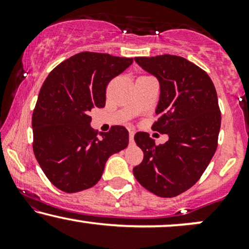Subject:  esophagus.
I'll return each instance as SVG.
<instances>
[{
  "mask_svg": "<svg viewBox=\"0 0 249 249\" xmlns=\"http://www.w3.org/2000/svg\"><path fill=\"white\" fill-rule=\"evenodd\" d=\"M128 136H130V142H133V138H134V131H130V132H128Z\"/></svg>",
  "mask_w": 249,
  "mask_h": 249,
  "instance_id": "obj_1",
  "label": "esophagus"
}]
</instances>
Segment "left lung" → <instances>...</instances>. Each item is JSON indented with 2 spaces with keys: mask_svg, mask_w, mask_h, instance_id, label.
I'll list each match as a JSON object with an SVG mask.
<instances>
[{
  "mask_svg": "<svg viewBox=\"0 0 249 249\" xmlns=\"http://www.w3.org/2000/svg\"><path fill=\"white\" fill-rule=\"evenodd\" d=\"M134 61L158 79V119L152 128L166 133L168 141L156 145L148 133L134 134L144 159L133 174L147 191L172 198L198 181L215 153L221 125L218 96L210 76L184 57L160 55Z\"/></svg>",
  "mask_w": 249,
  "mask_h": 249,
  "instance_id": "1",
  "label": "left lung"
}]
</instances>
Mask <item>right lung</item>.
<instances>
[{
  "label": "right lung",
  "instance_id": "obj_1",
  "mask_svg": "<svg viewBox=\"0 0 249 249\" xmlns=\"http://www.w3.org/2000/svg\"><path fill=\"white\" fill-rule=\"evenodd\" d=\"M132 62L85 51L57 65L43 83L33 113V148L47 178L63 192L92 187L107 159L127 147L124 126L97 137L90 111L105 107L108 82Z\"/></svg>",
  "mask_w": 249,
  "mask_h": 249
}]
</instances>
